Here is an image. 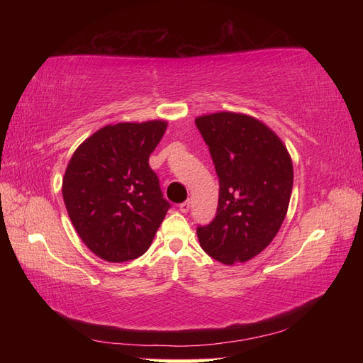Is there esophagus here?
<instances>
[{"mask_svg": "<svg viewBox=\"0 0 363 363\" xmlns=\"http://www.w3.org/2000/svg\"><path fill=\"white\" fill-rule=\"evenodd\" d=\"M189 209H190V201H184V203L179 204V211H181L182 213H187Z\"/></svg>", "mask_w": 363, "mask_h": 363, "instance_id": "esophagus-1", "label": "esophagus"}]
</instances>
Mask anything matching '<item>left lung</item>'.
<instances>
[{
  "mask_svg": "<svg viewBox=\"0 0 363 363\" xmlns=\"http://www.w3.org/2000/svg\"><path fill=\"white\" fill-rule=\"evenodd\" d=\"M218 176L215 218L198 226L201 248L225 265L265 250L279 230L293 187L291 159L264 123L234 112L195 120Z\"/></svg>",
  "mask_w": 363,
  "mask_h": 363,
  "instance_id": "8db88e82",
  "label": "left lung"
}]
</instances>
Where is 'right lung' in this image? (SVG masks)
Returning a JSON list of instances; mask_svg holds the SVG:
<instances>
[{"mask_svg":"<svg viewBox=\"0 0 363 363\" xmlns=\"http://www.w3.org/2000/svg\"><path fill=\"white\" fill-rule=\"evenodd\" d=\"M165 129L160 120L117 123L74 151L62 195L76 233L98 257L126 262L142 256L172 207L148 162Z\"/></svg>","mask_w":363,"mask_h":363,"instance_id":"right-lung-1","label":"right lung"}]
</instances>
